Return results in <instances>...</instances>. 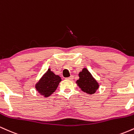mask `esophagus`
Segmentation results:
<instances>
[{
    "label": "esophagus",
    "mask_w": 134,
    "mask_h": 134,
    "mask_svg": "<svg viewBox=\"0 0 134 134\" xmlns=\"http://www.w3.org/2000/svg\"><path fill=\"white\" fill-rule=\"evenodd\" d=\"M73 79H74V76H70V77H69L66 78V79L70 80V81H72V80H73Z\"/></svg>",
    "instance_id": "obj_1"
}]
</instances>
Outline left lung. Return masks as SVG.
<instances>
[{
	"label": "left lung",
	"instance_id": "left-lung-1",
	"mask_svg": "<svg viewBox=\"0 0 134 134\" xmlns=\"http://www.w3.org/2000/svg\"><path fill=\"white\" fill-rule=\"evenodd\" d=\"M79 79L76 81L77 86L82 91L92 94L99 87V84L87 69L84 68L79 74Z\"/></svg>",
	"mask_w": 134,
	"mask_h": 134
}]
</instances>
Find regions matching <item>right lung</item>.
<instances>
[{
	"instance_id": "right-lung-1",
	"label": "right lung",
	"mask_w": 134,
	"mask_h": 134,
	"mask_svg": "<svg viewBox=\"0 0 134 134\" xmlns=\"http://www.w3.org/2000/svg\"><path fill=\"white\" fill-rule=\"evenodd\" d=\"M61 81L62 79L60 77L55 75L48 69L47 72L36 84L35 87L41 95L48 97L55 92Z\"/></svg>"
}]
</instances>
